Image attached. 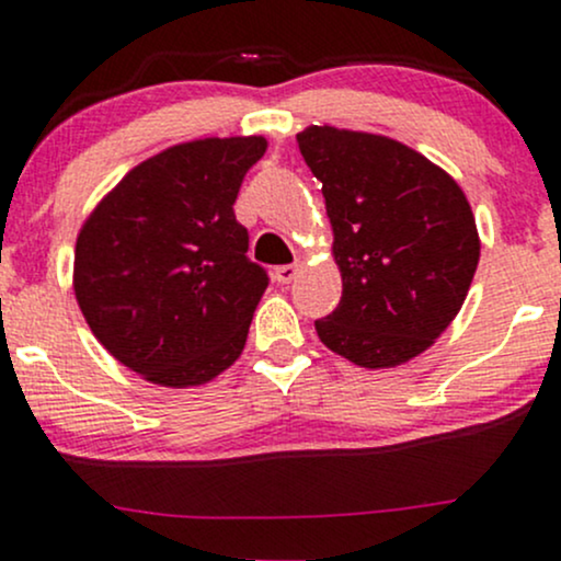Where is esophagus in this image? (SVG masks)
Instances as JSON below:
<instances>
[{"mask_svg":"<svg viewBox=\"0 0 561 561\" xmlns=\"http://www.w3.org/2000/svg\"><path fill=\"white\" fill-rule=\"evenodd\" d=\"M300 263H290V266H279L274 271V276H276V282H279V285H290L293 279H298V274H300Z\"/></svg>","mask_w":561,"mask_h":561,"instance_id":"esophagus-1","label":"esophagus"}]
</instances>
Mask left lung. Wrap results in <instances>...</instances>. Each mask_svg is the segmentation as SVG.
<instances>
[{"instance_id": "1", "label": "left lung", "mask_w": 561, "mask_h": 561, "mask_svg": "<svg viewBox=\"0 0 561 561\" xmlns=\"http://www.w3.org/2000/svg\"><path fill=\"white\" fill-rule=\"evenodd\" d=\"M298 146L322 181L343 295L317 335L359 367H397L434 346L463 306L479 233L463 188L386 135L311 125Z\"/></svg>"}]
</instances>
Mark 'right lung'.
I'll list each match as a JSON object with an SVG mask.
<instances>
[{
  "instance_id": "obj_1",
  "label": "right lung",
  "mask_w": 561,
  "mask_h": 561,
  "mask_svg": "<svg viewBox=\"0 0 561 561\" xmlns=\"http://www.w3.org/2000/svg\"><path fill=\"white\" fill-rule=\"evenodd\" d=\"M266 138H202L133 168L77 237L73 295L114 359L168 389L202 386L242 354L268 276L233 215Z\"/></svg>"
}]
</instances>
